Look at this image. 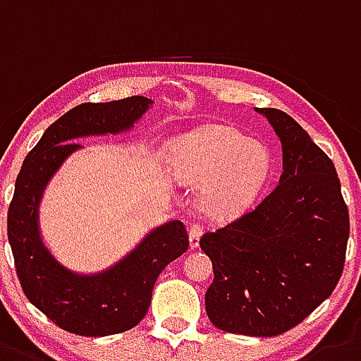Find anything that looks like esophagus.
<instances>
[{"mask_svg":"<svg viewBox=\"0 0 361 361\" xmlns=\"http://www.w3.org/2000/svg\"><path fill=\"white\" fill-rule=\"evenodd\" d=\"M203 233V226L200 223H192L188 228V241H190V248H197L200 246V237Z\"/></svg>","mask_w":361,"mask_h":361,"instance_id":"esophagus-1","label":"esophagus"}]
</instances>
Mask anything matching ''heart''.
I'll use <instances>...</instances> for the list:
<instances>
[{
	"mask_svg": "<svg viewBox=\"0 0 361 361\" xmlns=\"http://www.w3.org/2000/svg\"><path fill=\"white\" fill-rule=\"evenodd\" d=\"M171 167L185 183H203L201 209L216 219L245 212L271 173V152L230 126H203L171 147Z\"/></svg>",
	"mask_w": 361,
	"mask_h": 361,
	"instance_id": "b5f03b06",
	"label": "heart"
}]
</instances>
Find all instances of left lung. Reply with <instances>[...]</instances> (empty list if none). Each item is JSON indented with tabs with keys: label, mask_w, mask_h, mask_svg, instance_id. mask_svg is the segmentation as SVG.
<instances>
[{
	"label": "left lung",
	"mask_w": 361,
	"mask_h": 361,
	"mask_svg": "<svg viewBox=\"0 0 361 361\" xmlns=\"http://www.w3.org/2000/svg\"><path fill=\"white\" fill-rule=\"evenodd\" d=\"M282 144L277 187L250 212L207 232L210 322L246 336H277L313 313L338 284L349 210L333 161L288 113L257 108Z\"/></svg>",
	"instance_id": "8db88e82"
}]
</instances>
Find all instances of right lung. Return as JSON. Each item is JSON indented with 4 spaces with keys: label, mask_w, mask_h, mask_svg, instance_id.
I'll return each mask as SVG.
<instances>
[{
    "label": "right lung",
    "mask_w": 361,
    "mask_h": 361,
    "mask_svg": "<svg viewBox=\"0 0 361 361\" xmlns=\"http://www.w3.org/2000/svg\"><path fill=\"white\" fill-rule=\"evenodd\" d=\"M151 104L145 97H128L113 102H86L70 109L44 131L16 180L6 232L19 282L28 300L68 333L108 336L140 324L161 269L188 248L183 223L169 221L147 233L113 268L97 275H79L55 261L39 235V201L55 171L80 149L73 140L126 131Z\"/></svg>",
    "instance_id": "right-lung-1"
}]
</instances>
